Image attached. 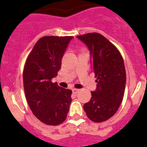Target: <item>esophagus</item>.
<instances>
[{"label": "esophagus", "instance_id": "34e87169", "mask_svg": "<svg viewBox=\"0 0 147 147\" xmlns=\"http://www.w3.org/2000/svg\"><path fill=\"white\" fill-rule=\"evenodd\" d=\"M73 91V93H74V94H76V93H78V92L80 91V90L79 89H76V88H74V89L72 90Z\"/></svg>", "mask_w": 147, "mask_h": 147}]
</instances>
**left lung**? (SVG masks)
I'll list each match as a JSON object with an SVG mask.
<instances>
[{"instance_id":"obj_1","label":"left lung","mask_w":147,"mask_h":147,"mask_svg":"<svg viewBox=\"0 0 147 147\" xmlns=\"http://www.w3.org/2000/svg\"><path fill=\"white\" fill-rule=\"evenodd\" d=\"M77 38L89 49L97 82L84 110L93 121H105L116 113L123 100L126 85L124 59L117 48L100 34H85Z\"/></svg>"}]
</instances>
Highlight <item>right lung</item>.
Wrapping results in <instances>:
<instances>
[{
  "label": "right lung",
  "instance_id": "1",
  "mask_svg": "<svg viewBox=\"0 0 147 147\" xmlns=\"http://www.w3.org/2000/svg\"><path fill=\"white\" fill-rule=\"evenodd\" d=\"M73 37L46 36L36 42L23 70V87L34 115L48 125L65 121L71 102V90L51 80L57 76L61 61Z\"/></svg>",
  "mask_w": 147,
  "mask_h": 147
}]
</instances>
